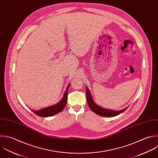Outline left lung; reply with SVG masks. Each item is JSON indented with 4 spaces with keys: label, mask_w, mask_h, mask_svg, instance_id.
Returning a JSON list of instances; mask_svg holds the SVG:
<instances>
[{
    "label": "left lung",
    "mask_w": 158,
    "mask_h": 158,
    "mask_svg": "<svg viewBox=\"0 0 158 158\" xmlns=\"http://www.w3.org/2000/svg\"><path fill=\"white\" fill-rule=\"evenodd\" d=\"M86 100L88 104L91 109L92 111H93L94 113L96 114L103 116V117H115L117 116L121 113H122L123 111H125L127 108H125L122 110H115L112 109H105L103 108L102 107L96 104L93 99L91 93L89 91V89L86 86Z\"/></svg>",
    "instance_id": "1"
}]
</instances>
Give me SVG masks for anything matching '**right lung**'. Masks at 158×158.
<instances>
[{
	"label": "right lung",
	"mask_w": 158,
	"mask_h": 158,
	"mask_svg": "<svg viewBox=\"0 0 158 158\" xmlns=\"http://www.w3.org/2000/svg\"><path fill=\"white\" fill-rule=\"evenodd\" d=\"M69 84L68 86L66 88L65 92L64 94V96L62 98V99L57 104L52 105L49 107H47L43 109H41L40 110H31L37 115L43 117H51L52 115H54L60 112H61L64 108L65 107L67 101V96H68V91H69V88L70 86Z\"/></svg>",
	"instance_id": "1"
}]
</instances>
